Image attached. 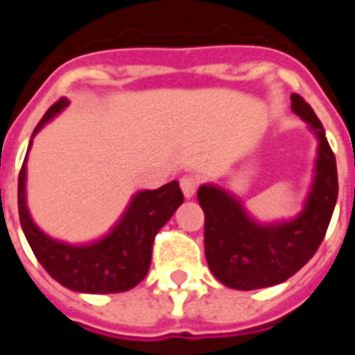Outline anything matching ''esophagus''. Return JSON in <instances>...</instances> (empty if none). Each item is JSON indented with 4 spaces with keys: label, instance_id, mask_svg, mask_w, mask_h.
Returning <instances> with one entry per match:
<instances>
[{
    "label": "esophagus",
    "instance_id": "obj_1",
    "mask_svg": "<svg viewBox=\"0 0 355 355\" xmlns=\"http://www.w3.org/2000/svg\"><path fill=\"white\" fill-rule=\"evenodd\" d=\"M180 188H182V193L184 198H193V193L198 190V178L192 177V175H186V177L180 178Z\"/></svg>",
    "mask_w": 355,
    "mask_h": 355
}]
</instances>
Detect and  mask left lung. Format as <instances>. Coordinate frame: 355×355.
Here are the masks:
<instances>
[{"mask_svg": "<svg viewBox=\"0 0 355 355\" xmlns=\"http://www.w3.org/2000/svg\"><path fill=\"white\" fill-rule=\"evenodd\" d=\"M291 110L318 140L312 184L297 216L261 223L223 186L198 188L205 213V259L213 275L230 289L253 291L287 282L315 254L335 211L338 177L325 129L302 96L291 94Z\"/></svg>", "mask_w": 355, "mask_h": 355, "instance_id": "obj_1", "label": "left lung"}]
</instances>
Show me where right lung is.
Returning <instances> with one entry per match:
<instances>
[{
	"label": "right lung",
	"mask_w": 355,
	"mask_h": 355,
	"mask_svg": "<svg viewBox=\"0 0 355 355\" xmlns=\"http://www.w3.org/2000/svg\"><path fill=\"white\" fill-rule=\"evenodd\" d=\"M70 104L60 98L34 129V139L51 119ZM26 157L19 175V216L22 232L47 274L66 289L87 295H108L132 289L146 277L152 262V245L157 232L175 215L184 196L177 180L157 190H140L131 198L108 234L87 243H66L51 238L34 223L26 201Z\"/></svg>",
	"instance_id": "obj_1"
}]
</instances>
